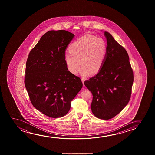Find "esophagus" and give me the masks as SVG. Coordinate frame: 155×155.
<instances>
[{
	"label": "esophagus",
	"mask_w": 155,
	"mask_h": 155,
	"mask_svg": "<svg viewBox=\"0 0 155 155\" xmlns=\"http://www.w3.org/2000/svg\"><path fill=\"white\" fill-rule=\"evenodd\" d=\"M81 81H82V82L83 83V85H84V81H85V79L84 78H81Z\"/></svg>",
	"instance_id": "esophagus-1"
}]
</instances>
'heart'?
Here are the masks:
<instances>
[{"label":"heart","mask_w":155,"mask_h":155,"mask_svg":"<svg viewBox=\"0 0 155 155\" xmlns=\"http://www.w3.org/2000/svg\"><path fill=\"white\" fill-rule=\"evenodd\" d=\"M70 53L64 55L68 70L76 74L80 67V74L85 77L95 74L101 70L106 59L107 47L102 38L87 34L72 43L69 47Z\"/></svg>","instance_id":"b5f03b06"}]
</instances>
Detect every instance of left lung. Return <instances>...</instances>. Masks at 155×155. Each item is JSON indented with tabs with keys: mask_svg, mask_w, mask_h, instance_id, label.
Listing matches in <instances>:
<instances>
[{
	"mask_svg": "<svg viewBox=\"0 0 155 155\" xmlns=\"http://www.w3.org/2000/svg\"><path fill=\"white\" fill-rule=\"evenodd\" d=\"M106 59L97 74L85 81V86L93 94L91 109L99 119L109 120L118 114L129 102L134 83V72L125 49L108 32Z\"/></svg>",
	"mask_w": 155,
	"mask_h": 155,
	"instance_id": "left-lung-1",
	"label": "left lung"
}]
</instances>
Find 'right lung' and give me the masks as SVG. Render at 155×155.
I'll list each match as a JSON object with an SVG mask.
<instances>
[{
  "label": "right lung",
  "instance_id": "1",
  "mask_svg": "<svg viewBox=\"0 0 155 155\" xmlns=\"http://www.w3.org/2000/svg\"><path fill=\"white\" fill-rule=\"evenodd\" d=\"M74 36L65 30L48 31L28 57L26 89L34 107L48 117L65 115L83 87L81 78L68 71L64 61L66 48Z\"/></svg>",
  "mask_w": 155,
  "mask_h": 155
}]
</instances>
